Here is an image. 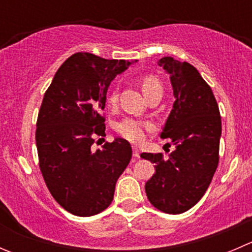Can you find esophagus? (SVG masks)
<instances>
[{
    "mask_svg": "<svg viewBox=\"0 0 252 252\" xmlns=\"http://www.w3.org/2000/svg\"><path fill=\"white\" fill-rule=\"evenodd\" d=\"M133 156L135 158H140V151H139V149L136 146L133 147Z\"/></svg>",
    "mask_w": 252,
    "mask_h": 252,
    "instance_id": "obj_1",
    "label": "esophagus"
}]
</instances>
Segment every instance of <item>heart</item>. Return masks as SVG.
<instances>
[{
  "label": "heart",
  "mask_w": 252,
  "mask_h": 252,
  "mask_svg": "<svg viewBox=\"0 0 252 252\" xmlns=\"http://www.w3.org/2000/svg\"><path fill=\"white\" fill-rule=\"evenodd\" d=\"M141 90L145 96H149L150 94L155 93V91H162V85L157 78L152 77V75H146L141 79ZM116 101L117 94L116 91H112L108 95V102L113 105V103H116ZM152 129H154V126L151 123L136 121L133 118L124 119L117 126L118 133L123 138L133 142H141L145 139V133L152 130Z\"/></svg>",
  "instance_id": "obj_1"
}]
</instances>
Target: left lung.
<instances>
[{"label": "left lung", "mask_w": 252, "mask_h": 252, "mask_svg": "<svg viewBox=\"0 0 252 252\" xmlns=\"http://www.w3.org/2000/svg\"><path fill=\"white\" fill-rule=\"evenodd\" d=\"M157 63L169 74L175 98L159 136L172 140L175 150L167 159L162 154H141L156 168L145 191L155 207L178 215L196 205L212 180L222 123L212 90L194 65L173 57Z\"/></svg>", "instance_id": "1"}]
</instances>
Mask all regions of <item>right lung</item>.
Listing matches in <instances>:
<instances>
[{"instance_id": "right-lung-1", "label": "right lung", "mask_w": 252, "mask_h": 252, "mask_svg": "<svg viewBox=\"0 0 252 252\" xmlns=\"http://www.w3.org/2000/svg\"><path fill=\"white\" fill-rule=\"evenodd\" d=\"M134 62L75 53L45 93L35 135L40 169L53 199L72 215L89 217L106 210L130 162L126 139L116 138L96 151L91 145L95 135L106 136L101 112L111 81Z\"/></svg>"}]
</instances>
